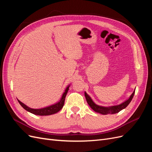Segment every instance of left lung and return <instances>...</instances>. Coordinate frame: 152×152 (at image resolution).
Returning a JSON list of instances; mask_svg holds the SVG:
<instances>
[{
	"label": "left lung",
	"instance_id": "1",
	"mask_svg": "<svg viewBox=\"0 0 152 152\" xmlns=\"http://www.w3.org/2000/svg\"><path fill=\"white\" fill-rule=\"evenodd\" d=\"M135 89L133 92L132 94L130 96L129 98L127 99L126 102H123L122 103L118 104V105H113V106H110V107H103V106H100L97 104H96L93 99H91L90 96L87 94L86 92H85V96L86 98V101L88 104L90 106V107L93 109L94 112L99 113L102 115H107V114H114L118 113L122 110L126 108L128 104H129L131 102V100L133 98V96L134 95Z\"/></svg>",
	"mask_w": 152,
	"mask_h": 152
}]
</instances>
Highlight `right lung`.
I'll list each match as a JSON object with an SVG mask.
<instances>
[{
	"mask_svg": "<svg viewBox=\"0 0 152 152\" xmlns=\"http://www.w3.org/2000/svg\"><path fill=\"white\" fill-rule=\"evenodd\" d=\"M70 85L66 87V88L64 92L61 99L59 100V102L56 103V104H54L53 105L49 106V107L42 108H39V109H34L28 107V106H26L24 103L21 102L19 99H18V102L21 104V107L23 108L26 111H28L34 115H41V116H45V115H53L54 113H56L59 111H60L61 108L63 107L64 103H65V97L66 96V94L68 93V91L69 90V87H70Z\"/></svg>",
	"mask_w": 152,
	"mask_h": 152,
	"instance_id": "1",
	"label": "right lung"
}]
</instances>
